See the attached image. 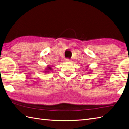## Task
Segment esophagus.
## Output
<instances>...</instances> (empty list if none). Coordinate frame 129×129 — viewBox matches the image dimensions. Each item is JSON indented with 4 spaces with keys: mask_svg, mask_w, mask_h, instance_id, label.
Instances as JSON below:
<instances>
[{
    "mask_svg": "<svg viewBox=\"0 0 129 129\" xmlns=\"http://www.w3.org/2000/svg\"><path fill=\"white\" fill-rule=\"evenodd\" d=\"M70 61V60L69 59H66V61L67 62H69Z\"/></svg>",
    "mask_w": 129,
    "mask_h": 129,
    "instance_id": "esophagus-1",
    "label": "esophagus"
}]
</instances>
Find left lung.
<instances>
[{"label":"left lung","instance_id":"left-lung-1","mask_svg":"<svg viewBox=\"0 0 129 129\" xmlns=\"http://www.w3.org/2000/svg\"><path fill=\"white\" fill-rule=\"evenodd\" d=\"M89 73H90V72H89Z\"/></svg>","mask_w":129,"mask_h":129}]
</instances>
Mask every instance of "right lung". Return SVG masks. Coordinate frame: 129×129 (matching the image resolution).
I'll list each match as a JSON object with an SVG mask.
<instances>
[{"label":"right lung","instance_id":"add662e5","mask_svg":"<svg viewBox=\"0 0 129 129\" xmlns=\"http://www.w3.org/2000/svg\"><path fill=\"white\" fill-rule=\"evenodd\" d=\"M50 70H51V68L50 67H48L47 68H46L45 71V73H48V72H49V71H50Z\"/></svg>","mask_w":129,"mask_h":129}]
</instances>
